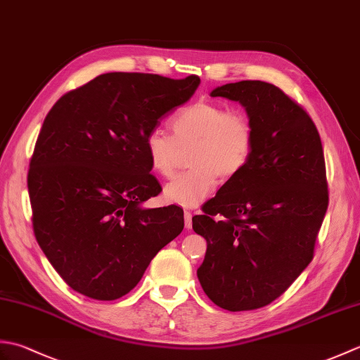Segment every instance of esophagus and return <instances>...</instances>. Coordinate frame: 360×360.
<instances>
[{"label":"esophagus","mask_w":360,"mask_h":360,"mask_svg":"<svg viewBox=\"0 0 360 360\" xmlns=\"http://www.w3.org/2000/svg\"><path fill=\"white\" fill-rule=\"evenodd\" d=\"M192 213L190 210H184V223H186V229H192Z\"/></svg>","instance_id":"34e87169"}]
</instances>
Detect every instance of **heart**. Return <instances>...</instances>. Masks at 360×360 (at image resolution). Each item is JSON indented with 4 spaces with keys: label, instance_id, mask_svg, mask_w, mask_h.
Wrapping results in <instances>:
<instances>
[{
    "label": "heart",
    "instance_id": "obj_1",
    "mask_svg": "<svg viewBox=\"0 0 360 360\" xmlns=\"http://www.w3.org/2000/svg\"><path fill=\"white\" fill-rule=\"evenodd\" d=\"M173 136L153 128L143 139V151L151 170L170 178L179 162L181 150L188 151V170L176 174L164 188L170 202L200 204L215 188L218 176L229 181L248 167L255 147V133L249 117L227 111L224 105L198 101L182 108L170 122Z\"/></svg>",
    "mask_w": 360,
    "mask_h": 360
}]
</instances>
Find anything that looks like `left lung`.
Listing matches in <instances>:
<instances>
[{"instance_id":"obj_1","label":"left lung","mask_w":360,"mask_h":360,"mask_svg":"<svg viewBox=\"0 0 360 360\" xmlns=\"http://www.w3.org/2000/svg\"><path fill=\"white\" fill-rule=\"evenodd\" d=\"M210 96L246 108L255 147L192 218L207 240L198 278L219 308L252 311L278 298L314 257L330 200L323 147L307 110L271 83H227Z\"/></svg>"}]
</instances>
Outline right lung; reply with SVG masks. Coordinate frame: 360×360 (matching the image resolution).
<instances>
[{
  "mask_svg": "<svg viewBox=\"0 0 360 360\" xmlns=\"http://www.w3.org/2000/svg\"><path fill=\"white\" fill-rule=\"evenodd\" d=\"M200 77L108 72L66 93L46 116L27 172L35 238L66 285L94 300L128 294L184 229L160 193L143 139L193 96Z\"/></svg>",
  "mask_w": 360,
  "mask_h": 360,
  "instance_id": "right-lung-1",
  "label": "right lung"
}]
</instances>
